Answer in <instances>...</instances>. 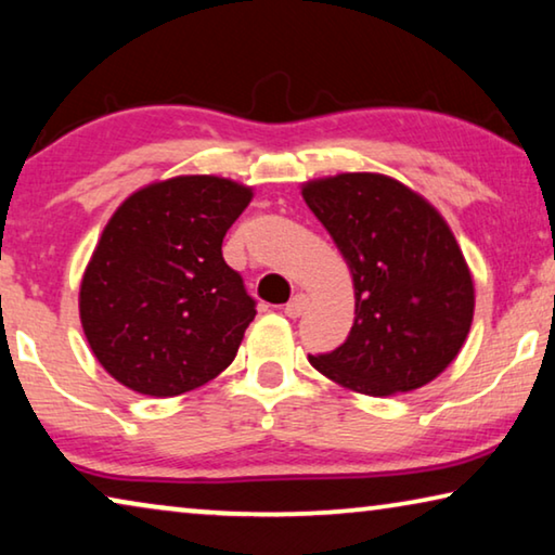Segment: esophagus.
<instances>
[{
    "instance_id": "esophagus-1",
    "label": "esophagus",
    "mask_w": 555,
    "mask_h": 555,
    "mask_svg": "<svg viewBox=\"0 0 555 555\" xmlns=\"http://www.w3.org/2000/svg\"><path fill=\"white\" fill-rule=\"evenodd\" d=\"M307 302H310V297H307L305 293L293 295V300L285 305V314L293 320L300 318V314H305V310H307Z\"/></svg>"
}]
</instances>
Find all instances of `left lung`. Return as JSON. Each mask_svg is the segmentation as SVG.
<instances>
[{
  "label": "left lung",
  "mask_w": 555,
  "mask_h": 555,
  "mask_svg": "<svg viewBox=\"0 0 555 555\" xmlns=\"http://www.w3.org/2000/svg\"><path fill=\"white\" fill-rule=\"evenodd\" d=\"M302 198L354 285L349 337L310 364L370 397L429 385L456 360L474 320V280L447 220L382 173L314 178L302 183Z\"/></svg>",
  "instance_id": "left-lung-1"
}]
</instances>
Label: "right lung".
<instances>
[{"mask_svg":"<svg viewBox=\"0 0 555 555\" xmlns=\"http://www.w3.org/2000/svg\"><path fill=\"white\" fill-rule=\"evenodd\" d=\"M250 185L176 176L131 193L81 278L79 318L99 364L139 395L178 397L235 360L255 300L223 260Z\"/></svg>","mask_w":555,"mask_h":555,"instance_id":"1","label":"right lung"}]
</instances>
